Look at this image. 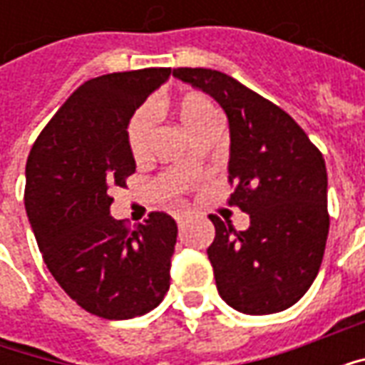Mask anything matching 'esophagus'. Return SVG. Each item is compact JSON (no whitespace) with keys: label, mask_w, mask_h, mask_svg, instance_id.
Here are the masks:
<instances>
[{"label":"esophagus","mask_w":365,"mask_h":365,"mask_svg":"<svg viewBox=\"0 0 365 365\" xmlns=\"http://www.w3.org/2000/svg\"><path fill=\"white\" fill-rule=\"evenodd\" d=\"M185 219H187V215L182 213V211H178V213H175V221H178V225H180V227H182L183 222H185Z\"/></svg>","instance_id":"esophagus-1"}]
</instances>
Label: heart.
<instances>
[{
    "instance_id": "obj_1",
    "label": "heart",
    "mask_w": 365,
    "mask_h": 365,
    "mask_svg": "<svg viewBox=\"0 0 365 365\" xmlns=\"http://www.w3.org/2000/svg\"><path fill=\"white\" fill-rule=\"evenodd\" d=\"M178 117L182 120V125L191 136L199 135L201 130H205L215 125H221L219 113L215 109L213 101L209 97L201 93H187L178 101ZM154 127H156V111L150 105H144L133 115V119L128 123L127 140L128 148L133 152L135 158L144 156L150 148L152 136H154Z\"/></svg>"
}]
</instances>
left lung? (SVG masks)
Masks as SVG:
<instances>
[{"instance_id": "left-lung-1", "label": "left lung", "mask_w": 365, "mask_h": 365, "mask_svg": "<svg viewBox=\"0 0 365 365\" xmlns=\"http://www.w3.org/2000/svg\"><path fill=\"white\" fill-rule=\"evenodd\" d=\"M174 76L227 113L229 205L250 215L246 230L209 217L215 240L207 256L219 295L246 314L285 311L314 282L329 237L321 150L287 113L235 78L209 68H175Z\"/></svg>"}]
</instances>
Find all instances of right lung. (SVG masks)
Returning a JSON list of instances; mask_svg holds the SVG:
<instances>
[{"instance_id": "right-lung-1", "label": "right lung", "mask_w": 365, "mask_h": 365, "mask_svg": "<svg viewBox=\"0 0 365 365\" xmlns=\"http://www.w3.org/2000/svg\"><path fill=\"white\" fill-rule=\"evenodd\" d=\"M170 74L144 68L88 80L27 158L25 209L46 268L78 305L109 321L148 313L170 289L174 219L154 211L130 230L109 213V190L136 170L128 120Z\"/></svg>"}]
</instances>
